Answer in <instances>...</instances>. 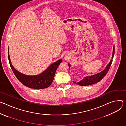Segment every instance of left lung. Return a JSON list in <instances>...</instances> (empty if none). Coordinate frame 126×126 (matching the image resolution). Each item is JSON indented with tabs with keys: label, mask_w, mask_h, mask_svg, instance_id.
<instances>
[{
	"label": "left lung",
	"mask_w": 126,
	"mask_h": 126,
	"mask_svg": "<svg viewBox=\"0 0 126 126\" xmlns=\"http://www.w3.org/2000/svg\"><path fill=\"white\" fill-rule=\"evenodd\" d=\"M114 53H115V46H114L113 55H112V57H111L112 60L113 59V58H114ZM112 60H111L110 61L109 63L106 66V68L101 72L92 76H88L85 77L82 80H80L79 82H78L77 84L79 86H86L94 84V83H95L97 82L100 81L101 80H102L104 78V77L106 75V74L108 72L110 67L111 64V63H112V62H113ZM68 65L69 68H70L71 64L69 63H68Z\"/></svg>",
	"instance_id": "1"
}]
</instances>
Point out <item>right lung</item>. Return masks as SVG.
<instances>
[{
  "instance_id": "right-lung-1",
  "label": "right lung",
  "mask_w": 126,
  "mask_h": 126,
  "mask_svg": "<svg viewBox=\"0 0 126 126\" xmlns=\"http://www.w3.org/2000/svg\"><path fill=\"white\" fill-rule=\"evenodd\" d=\"M8 53L9 64L14 74L23 85L32 89H43L48 88L52 82L55 72L60 64L62 62V60L60 59L51 64L41 74L34 76H29L22 74L15 69L11 64L9 54V48Z\"/></svg>"
}]
</instances>
